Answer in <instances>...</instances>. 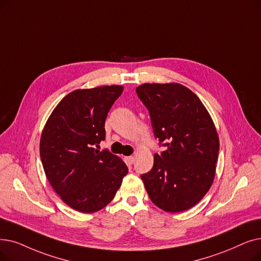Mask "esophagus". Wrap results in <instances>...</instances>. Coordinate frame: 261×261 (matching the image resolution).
Listing matches in <instances>:
<instances>
[{
  "label": "esophagus",
  "mask_w": 261,
  "mask_h": 261,
  "mask_svg": "<svg viewBox=\"0 0 261 261\" xmlns=\"http://www.w3.org/2000/svg\"><path fill=\"white\" fill-rule=\"evenodd\" d=\"M134 156H132V155H130V156H126V162H127V164H129V165H131V164H133L134 163Z\"/></svg>",
  "instance_id": "esophagus-1"
}]
</instances>
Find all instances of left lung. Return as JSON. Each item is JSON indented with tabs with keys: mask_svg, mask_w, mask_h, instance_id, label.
I'll return each instance as SVG.
<instances>
[{
	"mask_svg": "<svg viewBox=\"0 0 261 261\" xmlns=\"http://www.w3.org/2000/svg\"><path fill=\"white\" fill-rule=\"evenodd\" d=\"M137 94L149 111L155 139L166 150L154 153L151 171L141 176L156 207L182 212L212 186L220 141L213 120L199 98L178 83H145Z\"/></svg>",
	"mask_w": 261,
	"mask_h": 261,
	"instance_id": "8db88e82",
	"label": "left lung"
}]
</instances>
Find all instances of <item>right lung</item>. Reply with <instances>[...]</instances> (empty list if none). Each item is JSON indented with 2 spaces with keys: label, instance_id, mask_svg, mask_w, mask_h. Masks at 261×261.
<instances>
[{
  "label": "right lung",
  "instance_id": "add662e5",
  "mask_svg": "<svg viewBox=\"0 0 261 261\" xmlns=\"http://www.w3.org/2000/svg\"><path fill=\"white\" fill-rule=\"evenodd\" d=\"M120 85L76 89L51 113L40 138V159L53 190L72 209L93 213L114 198L128 167L108 149V113L121 95Z\"/></svg>",
  "mask_w": 261,
  "mask_h": 261
}]
</instances>
